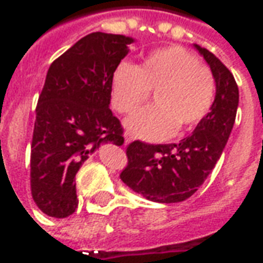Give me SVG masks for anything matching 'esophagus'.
Here are the masks:
<instances>
[{
	"label": "esophagus",
	"mask_w": 263,
	"mask_h": 263,
	"mask_svg": "<svg viewBox=\"0 0 263 263\" xmlns=\"http://www.w3.org/2000/svg\"><path fill=\"white\" fill-rule=\"evenodd\" d=\"M124 138H125V145H128V143L132 142V137L129 135V134H125V135H124Z\"/></svg>",
	"instance_id": "1"
}]
</instances>
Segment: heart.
I'll list each match as a JSON object with an SVG mask.
<instances>
[{
	"label": "heart",
	"instance_id": "heart-1",
	"mask_svg": "<svg viewBox=\"0 0 263 263\" xmlns=\"http://www.w3.org/2000/svg\"><path fill=\"white\" fill-rule=\"evenodd\" d=\"M149 91L155 105L135 111L124 125L134 137L155 142L200 124L213 105L215 83L194 54L169 46L151 52L138 67L122 62L112 73L111 103L118 112L138 108Z\"/></svg>",
	"mask_w": 263,
	"mask_h": 263
}]
</instances>
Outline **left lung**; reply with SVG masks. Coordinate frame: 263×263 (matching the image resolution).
<instances>
[{
    "label": "left lung",
    "mask_w": 263,
    "mask_h": 263,
    "mask_svg": "<svg viewBox=\"0 0 263 263\" xmlns=\"http://www.w3.org/2000/svg\"><path fill=\"white\" fill-rule=\"evenodd\" d=\"M193 46L207 62L215 81L210 112L179 143H129L128 166L120 175L131 190L156 203H180L197 192L220 159L235 122L239 92L234 76L207 49L196 43Z\"/></svg>",
    "instance_id": "left-lung-1"
}]
</instances>
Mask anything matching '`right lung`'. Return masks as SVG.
Instances as JSON below:
<instances>
[{"label": "right lung", "mask_w": 263, "mask_h": 263, "mask_svg": "<svg viewBox=\"0 0 263 263\" xmlns=\"http://www.w3.org/2000/svg\"><path fill=\"white\" fill-rule=\"evenodd\" d=\"M135 39L92 32L50 65L36 105L31 148V192L49 217L77 209L76 173L105 143H124L109 109L112 73Z\"/></svg>", "instance_id": "add662e5"}]
</instances>
